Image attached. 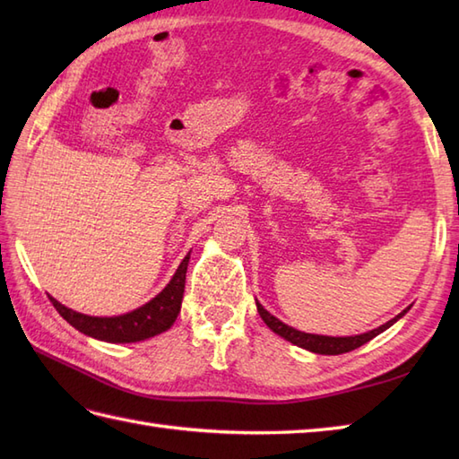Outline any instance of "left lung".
<instances>
[{"label":"left lung","mask_w":459,"mask_h":459,"mask_svg":"<svg viewBox=\"0 0 459 459\" xmlns=\"http://www.w3.org/2000/svg\"><path fill=\"white\" fill-rule=\"evenodd\" d=\"M256 307H258V314L260 317L264 319V324L274 331V333H278L280 337H284L286 341H290V343H294L301 349H307L311 351V353H319V355H341V353H349V351H353L360 345H365L367 341H370L373 337H377L378 333H383L385 329L391 327L394 321L401 319L408 309L406 307L403 314H398L394 319L386 321L385 325H380L373 331H367V333H360V335H353V337H327V335H314V333H304V331H298L294 327H290L286 324H281V321L278 317H274L270 314V311H266L264 307H262L258 301H256Z\"/></svg>","instance_id":"obj_1"}]
</instances>
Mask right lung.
<instances>
[{"label":"right lung","mask_w":459,"mask_h":459,"mask_svg":"<svg viewBox=\"0 0 459 459\" xmlns=\"http://www.w3.org/2000/svg\"><path fill=\"white\" fill-rule=\"evenodd\" d=\"M187 264L189 255L183 258L171 281L158 296L150 299L145 306L124 316L92 317L65 307L51 296H48V299H51V304L55 306L58 314L63 316V319H66L74 329H79L81 333L100 341H108V343H135V341H143L163 333V331H168L173 325V321L178 319L185 291Z\"/></svg>","instance_id":"1"}]
</instances>
